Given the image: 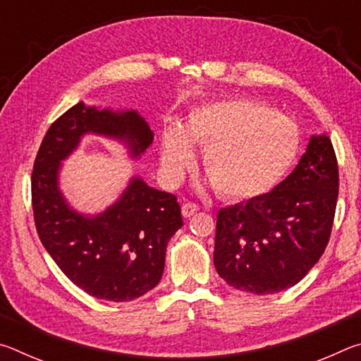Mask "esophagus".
<instances>
[{"instance_id":"obj_1","label":"esophagus","mask_w":361,"mask_h":361,"mask_svg":"<svg viewBox=\"0 0 361 361\" xmlns=\"http://www.w3.org/2000/svg\"><path fill=\"white\" fill-rule=\"evenodd\" d=\"M197 210H199V207L192 202H186L181 205V213L185 218H191L194 213H197Z\"/></svg>"}]
</instances>
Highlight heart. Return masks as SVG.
<instances>
[{
    "instance_id": "obj_1",
    "label": "heart",
    "mask_w": 361,
    "mask_h": 361,
    "mask_svg": "<svg viewBox=\"0 0 361 361\" xmlns=\"http://www.w3.org/2000/svg\"><path fill=\"white\" fill-rule=\"evenodd\" d=\"M298 126L252 99H223L194 108L183 129L164 133L161 164L172 181L191 166L189 143L202 146V169L215 191L229 200L267 194L299 152Z\"/></svg>"
}]
</instances>
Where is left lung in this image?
I'll return each mask as SVG.
<instances>
[{"mask_svg":"<svg viewBox=\"0 0 361 361\" xmlns=\"http://www.w3.org/2000/svg\"><path fill=\"white\" fill-rule=\"evenodd\" d=\"M338 191L331 140L312 135L296 169L271 192L218 212V276L255 295L295 286L325 252Z\"/></svg>","mask_w":361,"mask_h":361,"instance_id":"obj_1","label":"left lung"}]
</instances>
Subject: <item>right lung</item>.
Wrapping results in <instances>:
<instances>
[{"label":"right lung","instance_id":"right-lung-1","mask_svg":"<svg viewBox=\"0 0 361 361\" xmlns=\"http://www.w3.org/2000/svg\"><path fill=\"white\" fill-rule=\"evenodd\" d=\"M87 133L119 140L138 159L154 133L135 109L70 108L49 127L35 159L32 204L42 245L66 277L87 295L132 301L161 282L167 243L183 226L173 194L133 176L121 197L95 216L76 212L59 186V172Z\"/></svg>","mask_w":361,"mask_h":361}]
</instances>
